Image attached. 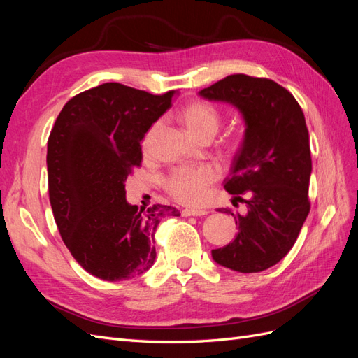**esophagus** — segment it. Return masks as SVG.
I'll return each instance as SVG.
<instances>
[{"label": "esophagus", "mask_w": 358, "mask_h": 358, "mask_svg": "<svg viewBox=\"0 0 358 358\" xmlns=\"http://www.w3.org/2000/svg\"><path fill=\"white\" fill-rule=\"evenodd\" d=\"M208 215L206 210H200V209H183L182 210V216H203Z\"/></svg>", "instance_id": "1"}]
</instances>
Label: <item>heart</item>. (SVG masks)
Returning <instances> with one entry per match:
<instances>
[{"label": "heart", "instance_id": "1", "mask_svg": "<svg viewBox=\"0 0 358 358\" xmlns=\"http://www.w3.org/2000/svg\"><path fill=\"white\" fill-rule=\"evenodd\" d=\"M180 119L192 137L199 140L212 138L218 133L221 115L215 106L206 101H194L185 106L180 112ZM161 128V121H155L143 136L142 146L148 149ZM220 178V171L212 164L197 167H178L173 170L164 182V188L179 203L197 204L208 196L209 185Z\"/></svg>", "mask_w": 358, "mask_h": 358}]
</instances>
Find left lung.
Wrapping results in <instances>:
<instances>
[{
  "label": "left lung",
  "instance_id": "8db88e82",
  "mask_svg": "<svg viewBox=\"0 0 358 358\" xmlns=\"http://www.w3.org/2000/svg\"><path fill=\"white\" fill-rule=\"evenodd\" d=\"M200 95L233 104L246 125L224 188L246 203L248 213L218 209L234 216L237 234L231 243L213 249L212 257L236 272H263L289 252L310 210L312 159L305 115L284 86L248 74L227 76Z\"/></svg>",
  "mask_w": 358,
  "mask_h": 358
}]
</instances>
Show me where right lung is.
Listing matches in <instances>:
<instances>
[{"label":"right lung","mask_w":358,"mask_h":358,"mask_svg":"<svg viewBox=\"0 0 358 358\" xmlns=\"http://www.w3.org/2000/svg\"><path fill=\"white\" fill-rule=\"evenodd\" d=\"M176 91L154 95L116 82L74 95L48 140L53 218L69 251L103 280L145 273L155 262L154 236L176 208L127 203L125 180L142 162L140 142L171 106Z\"/></svg>","instance_id":"add662e5"}]
</instances>
